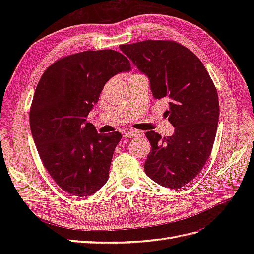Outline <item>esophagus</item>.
Returning <instances> with one entry per match:
<instances>
[{
	"label": "esophagus",
	"mask_w": 254,
	"mask_h": 254,
	"mask_svg": "<svg viewBox=\"0 0 254 254\" xmlns=\"http://www.w3.org/2000/svg\"><path fill=\"white\" fill-rule=\"evenodd\" d=\"M143 132L142 131H137V130H132V131H127L124 134H123V137L124 139H132V137H139L142 136Z\"/></svg>",
	"instance_id": "34e87169"
}]
</instances>
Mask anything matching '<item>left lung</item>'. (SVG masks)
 Here are the masks:
<instances>
[{
  "label": "left lung",
  "mask_w": 254,
  "mask_h": 254,
  "mask_svg": "<svg viewBox=\"0 0 254 254\" xmlns=\"http://www.w3.org/2000/svg\"><path fill=\"white\" fill-rule=\"evenodd\" d=\"M137 70L147 76L156 99L167 98L172 136L146 132L151 150L144 171L162 187L181 189L196 178L209 159L219 118L217 90L195 54L172 40L120 45Z\"/></svg>",
  "instance_id": "8db88e82"
}]
</instances>
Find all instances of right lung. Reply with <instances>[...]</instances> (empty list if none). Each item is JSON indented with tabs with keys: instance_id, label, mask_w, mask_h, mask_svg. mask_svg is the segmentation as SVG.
Here are the masks:
<instances>
[{
	"instance_id": "right-lung-1",
	"label": "right lung",
	"mask_w": 254,
	"mask_h": 254,
	"mask_svg": "<svg viewBox=\"0 0 254 254\" xmlns=\"http://www.w3.org/2000/svg\"><path fill=\"white\" fill-rule=\"evenodd\" d=\"M130 70L129 60L117 51H84L55 61L38 82L30 131L44 167L66 193L88 197L108 180L122 134L97 133L87 117L106 82Z\"/></svg>"
}]
</instances>
